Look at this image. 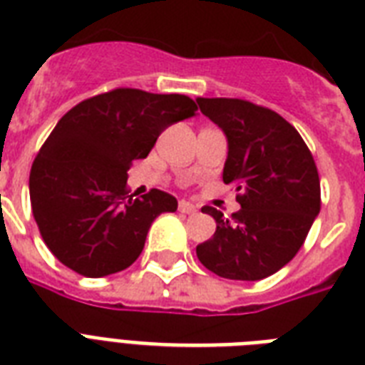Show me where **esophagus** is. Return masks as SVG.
I'll list each match as a JSON object with an SVG mask.
<instances>
[{
    "label": "esophagus",
    "instance_id": "esophagus-1",
    "mask_svg": "<svg viewBox=\"0 0 365 365\" xmlns=\"http://www.w3.org/2000/svg\"><path fill=\"white\" fill-rule=\"evenodd\" d=\"M179 211L180 213H186V215H194L197 211V207L194 205V203L185 202V200H182V202H179Z\"/></svg>",
    "mask_w": 365,
    "mask_h": 365
}]
</instances>
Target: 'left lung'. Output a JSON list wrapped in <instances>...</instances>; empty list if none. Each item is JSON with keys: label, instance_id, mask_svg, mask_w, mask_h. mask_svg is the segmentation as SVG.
<instances>
[{"label": "left lung", "instance_id": "left-lung-1", "mask_svg": "<svg viewBox=\"0 0 365 365\" xmlns=\"http://www.w3.org/2000/svg\"><path fill=\"white\" fill-rule=\"evenodd\" d=\"M202 114L228 140L222 169L242 205L232 217L202 209L217 221L213 238L196 247L203 267L228 279L255 282L297 255L320 213V177L297 129L274 110L242 98H197Z\"/></svg>", "mask_w": 365, "mask_h": 365}]
</instances>
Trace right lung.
Returning a JSON list of instances; mask_svg holds the SVG:
<instances>
[{
	"label": "right lung",
	"mask_w": 365,
	"mask_h": 365,
	"mask_svg": "<svg viewBox=\"0 0 365 365\" xmlns=\"http://www.w3.org/2000/svg\"><path fill=\"white\" fill-rule=\"evenodd\" d=\"M186 95L120 87L62 115L30 171V202L51 253L74 272L101 278L137 261L158 215L177 200L152 188L133 197L127 171L163 129L196 115Z\"/></svg>",
	"instance_id": "1"
}]
</instances>
